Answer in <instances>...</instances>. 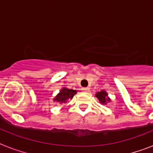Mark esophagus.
Instances as JSON below:
<instances>
[{
    "label": "esophagus",
    "instance_id": "34e87169",
    "mask_svg": "<svg viewBox=\"0 0 153 153\" xmlns=\"http://www.w3.org/2000/svg\"><path fill=\"white\" fill-rule=\"evenodd\" d=\"M82 91H84V92H88V91H90V88L89 87H83V88H82Z\"/></svg>",
    "mask_w": 153,
    "mask_h": 153
}]
</instances>
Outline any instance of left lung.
<instances>
[{"label":"left lung","mask_w":153,"mask_h":153,"mask_svg":"<svg viewBox=\"0 0 153 153\" xmlns=\"http://www.w3.org/2000/svg\"><path fill=\"white\" fill-rule=\"evenodd\" d=\"M96 98H98L99 102L103 105H105L108 102H110V99L108 97V94L105 91H99L98 93L96 94Z\"/></svg>","instance_id":"1"}]
</instances>
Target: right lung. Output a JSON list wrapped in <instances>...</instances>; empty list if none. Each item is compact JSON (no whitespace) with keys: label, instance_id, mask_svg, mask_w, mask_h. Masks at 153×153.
Listing matches in <instances>:
<instances>
[{"label":"right lung","instance_id":"obj_1","mask_svg":"<svg viewBox=\"0 0 153 153\" xmlns=\"http://www.w3.org/2000/svg\"><path fill=\"white\" fill-rule=\"evenodd\" d=\"M77 91L74 90H71V89L63 88L59 91V93L57 95L55 96V98H54V102H59V103H65L67 102L68 99H71L73 98L74 95L76 94Z\"/></svg>","mask_w":153,"mask_h":153}]
</instances>
